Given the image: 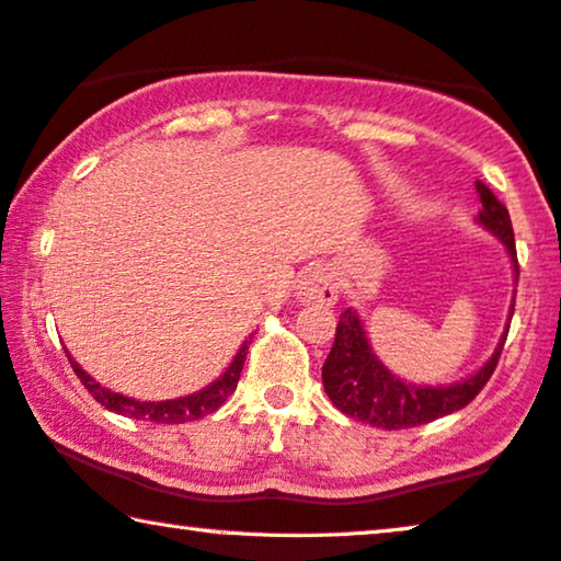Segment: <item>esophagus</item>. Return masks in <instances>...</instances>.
<instances>
[{
	"mask_svg": "<svg viewBox=\"0 0 561 561\" xmlns=\"http://www.w3.org/2000/svg\"><path fill=\"white\" fill-rule=\"evenodd\" d=\"M298 304L304 306H333L339 300V283L329 268H316L300 275L296 288Z\"/></svg>",
	"mask_w": 561,
	"mask_h": 561,
	"instance_id": "obj_1",
	"label": "esophagus"
}]
</instances>
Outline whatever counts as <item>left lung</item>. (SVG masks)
<instances>
[{"mask_svg": "<svg viewBox=\"0 0 561 561\" xmlns=\"http://www.w3.org/2000/svg\"><path fill=\"white\" fill-rule=\"evenodd\" d=\"M477 193L481 203L477 222L504 245V251L512 261L514 280H519V263H516L510 210H506L504 205L496 201L494 193H491L484 183H479V180ZM512 316L514 300L510 306V318H506L504 333L502 339H499L494 353H491L473 374L454 383L431 386L411 383L407 378L396 376L393 370L376 356L358 310L346 308L341 313L339 325H335L333 348L323 364V389L333 401V407L341 413H346L348 419L364 421V424H370L376 428L399 431L449 416V413L459 411L467 407L469 401H473V396L484 389L489 376L494 374L499 353H502L506 333H510Z\"/></svg>", "mask_w": 561, "mask_h": 561, "instance_id": "obj_1", "label": "left lung"}]
</instances>
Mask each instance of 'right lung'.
<instances>
[{
    "instance_id": "right-lung-1",
    "label": "right lung",
    "mask_w": 561,
    "mask_h": 561,
    "mask_svg": "<svg viewBox=\"0 0 561 561\" xmlns=\"http://www.w3.org/2000/svg\"><path fill=\"white\" fill-rule=\"evenodd\" d=\"M248 346H251V341L245 339L243 343H240V348L236 356H232L228 368L222 370V374L215 378L213 383L205 386V389L187 393V396H178V399H165V401H140V399H133V396L112 391V389H107V386H102L100 381H94L88 370H84L72 358L70 351H67V358H70L75 374L82 381L84 389H88L92 393V399L102 403L105 409L115 411V413H119V416H127V419L152 421V424H185V421L208 416V413L218 411L222 403L228 401V396L236 391V386H238L240 370H243L245 356H248Z\"/></svg>"
}]
</instances>
